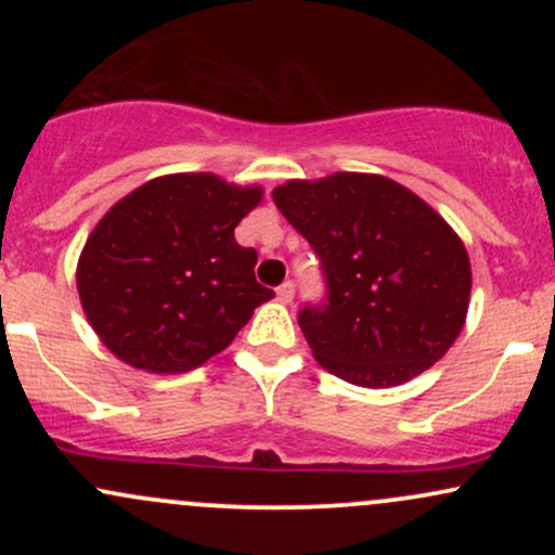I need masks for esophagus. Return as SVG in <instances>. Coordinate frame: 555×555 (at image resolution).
<instances>
[{
    "label": "esophagus",
    "mask_w": 555,
    "mask_h": 555,
    "mask_svg": "<svg viewBox=\"0 0 555 555\" xmlns=\"http://www.w3.org/2000/svg\"><path fill=\"white\" fill-rule=\"evenodd\" d=\"M276 297H279V302L289 305L292 299H295V284H292V282H284V284L279 286V289H276Z\"/></svg>",
    "instance_id": "34e87169"
}]
</instances>
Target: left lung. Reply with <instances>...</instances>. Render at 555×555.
<instances>
[{
    "label": "left lung",
    "instance_id": "obj_1",
    "mask_svg": "<svg viewBox=\"0 0 555 555\" xmlns=\"http://www.w3.org/2000/svg\"><path fill=\"white\" fill-rule=\"evenodd\" d=\"M273 203L321 258L326 299L297 321L313 358L341 380L386 388L449 352L473 271L462 240L423 197L380 175L292 180Z\"/></svg>",
    "mask_w": 555,
    "mask_h": 555
}]
</instances>
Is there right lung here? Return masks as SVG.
I'll return each mask as SVG.
<instances>
[{
    "label": "right lung",
    "instance_id": "right-lung-1",
    "mask_svg": "<svg viewBox=\"0 0 555 555\" xmlns=\"http://www.w3.org/2000/svg\"><path fill=\"white\" fill-rule=\"evenodd\" d=\"M263 190L167 175L114 203L82 247L78 292L99 339L127 365L188 373L232 344L273 297L234 227Z\"/></svg>",
    "mask_w": 555,
    "mask_h": 555
}]
</instances>
